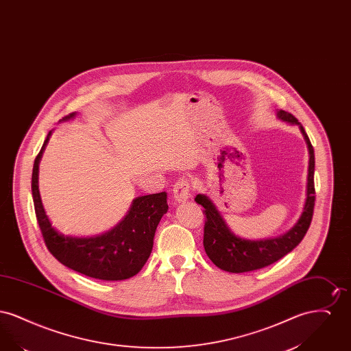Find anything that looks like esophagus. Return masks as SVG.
<instances>
[{
	"mask_svg": "<svg viewBox=\"0 0 351 351\" xmlns=\"http://www.w3.org/2000/svg\"><path fill=\"white\" fill-rule=\"evenodd\" d=\"M173 200L176 202H184L191 197V184L186 179H180L173 185Z\"/></svg>",
	"mask_w": 351,
	"mask_h": 351,
	"instance_id": "esophagus-1",
	"label": "esophagus"
}]
</instances>
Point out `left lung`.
Listing matches in <instances>:
<instances>
[{
  "label": "left lung",
  "mask_w": 351,
  "mask_h": 351,
  "mask_svg": "<svg viewBox=\"0 0 351 351\" xmlns=\"http://www.w3.org/2000/svg\"><path fill=\"white\" fill-rule=\"evenodd\" d=\"M278 118L288 125L299 126L309 152L306 199L298 222L284 234L266 239H247L234 233L221 216L217 206L206 195L199 193L195 201L204 206V249L218 268L241 274L267 267L293 250L308 232L315 208V150L302 125L292 114L278 110Z\"/></svg>",
  "instance_id": "8db88e82"
}]
</instances>
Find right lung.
<instances>
[{"label": "right lung", "instance_id": "right-lung-1", "mask_svg": "<svg viewBox=\"0 0 351 351\" xmlns=\"http://www.w3.org/2000/svg\"><path fill=\"white\" fill-rule=\"evenodd\" d=\"M76 117L71 113L60 122ZM51 130L38 156L32 176L34 208L51 254L66 267L85 276L117 282L136 275L147 262L152 251L156 228L168 210L167 193H154L135 197L126 216L117 225L93 237H73L58 232L43 208L39 193V163L50 141Z\"/></svg>", "mask_w": 351, "mask_h": 351}]
</instances>
